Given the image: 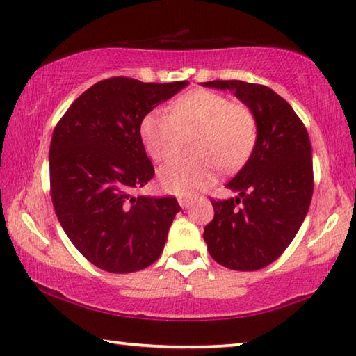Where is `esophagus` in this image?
<instances>
[{"label":"esophagus","mask_w":356,"mask_h":356,"mask_svg":"<svg viewBox=\"0 0 356 356\" xmlns=\"http://www.w3.org/2000/svg\"><path fill=\"white\" fill-rule=\"evenodd\" d=\"M191 204H193V199H190V197H180L179 199V205L182 207V209H190L191 207Z\"/></svg>","instance_id":"34e87169"}]
</instances>
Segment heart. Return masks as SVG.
Returning <instances> with one entry per match:
<instances>
[{
  "label": "heart",
  "mask_w": 356,
  "mask_h": 356,
  "mask_svg": "<svg viewBox=\"0 0 356 356\" xmlns=\"http://www.w3.org/2000/svg\"><path fill=\"white\" fill-rule=\"evenodd\" d=\"M149 156L170 160L190 140L193 156L180 157L159 171L161 188L188 196L213 182L218 166L235 170L248 159L257 140V121L248 107L211 90H191L170 106V115L151 112L140 124Z\"/></svg>",
  "instance_id": "b5f03b06"
}]
</instances>
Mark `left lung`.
I'll return each mask as SVG.
<instances>
[{
    "mask_svg": "<svg viewBox=\"0 0 356 356\" xmlns=\"http://www.w3.org/2000/svg\"><path fill=\"white\" fill-rule=\"evenodd\" d=\"M229 90L254 113L257 140L245 165L225 185L236 197L211 200L204 241L216 263L257 270L279 258L305 219L313 196L312 145L303 122L269 87L243 81L202 82Z\"/></svg>",
    "mask_w": 356,
    "mask_h": 356,
    "instance_id": "obj_1",
    "label": "left lung"
}]
</instances>
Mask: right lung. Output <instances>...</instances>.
Returning a JSON list of instances; mask_svg holds the SVG:
<instances>
[{"instance_id":"add662e5","label":"right lung","mask_w":356,"mask_h":356,"mask_svg":"<svg viewBox=\"0 0 356 356\" xmlns=\"http://www.w3.org/2000/svg\"><path fill=\"white\" fill-rule=\"evenodd\" d=\"M188 81L111 77L83 92L57 122L49 147L51 199L70 241L113 274L141 270L163 252L180 205L134 196L154 176L140 124Z\"/></svg>"}]
</instances>
